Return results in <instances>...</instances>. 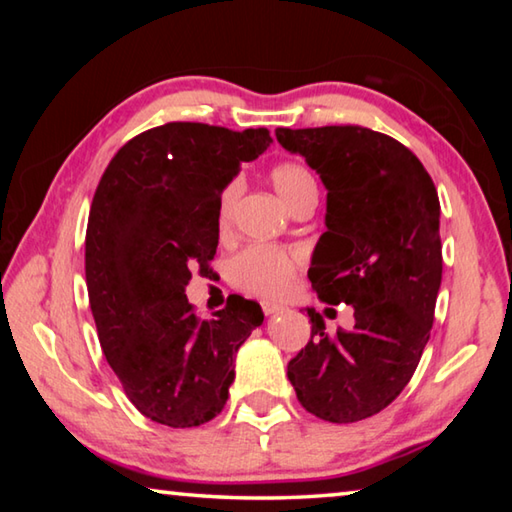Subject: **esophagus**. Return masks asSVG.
<instances>
[{
	"label": "esophagus",
	"instance_id": "esophagus-1",
	"mask_svg": "<svg viewBox=\"0 0 512 512\" xmlns=\"http://www.w3.org/2000/svg\"><path fill=\"white\" fill-rule=\"evenodd\" d=\"M262 309H264L266 316H273V314H277V311H282V305H277V302L264 300V302H262Z\"/></svg>",
	"mask_w": 512,
	"mask_h": 512
}]
</instances>
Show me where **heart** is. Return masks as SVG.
<instances>
[{"label": "heart", "instance_id": "1", "mask_svg": "<svg viewBox=\"0 0 512 512\" xmlns=\"http://www.w3.org/2000/svg\"><path fill=\"white\" fill-rule=\"evenodd\" d=\"M271 183L282 203L293 210L307 198H318V185L314 173L300 162H280L271 169ZM237 196V183L223 189L219 198V223L225 225L230 219L232 203ZM298 255L273 246H248L239 255L232 257L228 266L230 282L237 289L253 293V296L275 298L289 289L293 275L298 271Z\"/></svg>", "mask_w": 512, "mask_h": 512}]
</instances>
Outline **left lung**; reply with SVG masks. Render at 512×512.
<instances>
[{"mask_svg":"<svg viewBox=\"0 0 512 512\" xmlns=\"http://www.w3.org/2000/svg\"><path fill=\"white\" fill-rule=\"evenodd\" d=\"M275 137L327 189L311 287L327 305L354 307V327L332 336L307 309L311 339L287 377L316 418L366 420L404 391L429 341L443 280L438 192L404 144L370 128H277Z\"/></svg>","mask_w":512,"mask_h":512,"instance_id":"8db88e82","label":"left lung"}]
</instances>
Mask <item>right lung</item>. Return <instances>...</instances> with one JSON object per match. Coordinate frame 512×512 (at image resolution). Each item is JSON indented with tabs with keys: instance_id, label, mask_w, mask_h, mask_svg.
I'll use <instances>...</instances> for the list:
<instances>
[{
	"instance_id": "right-lung-1",
	"label": "right lung",
	"mask_w": 512,
	"mask_h": 512,
	"mask_svg": "<svg viewBox=\"0 0 512 512\" xmlns=\"http://www.w3.org/2000/svg\"><path fill=\"white\" fill-rule=\"evenodd\" d=\"M266 128L230 131L171 121L117 151L94 192L85 282L101 350L128 400L173 429L210 422L228 402L235 354L262 307L230 296L212 320L187 302L219 246V198L241 162L268 146Z\"/></svg>"
}]
</instances>
